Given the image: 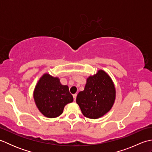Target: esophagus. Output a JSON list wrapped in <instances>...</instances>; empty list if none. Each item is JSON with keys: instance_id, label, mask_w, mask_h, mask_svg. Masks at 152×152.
<instances>
[{"instance_id": "1", "label": "esophagus", "mask_w": 152, "mask_h": 152, "mask_svg": "<svg viewBox=\"0 0 152 152\" xmlns=\"http://www.w3.org/2000/svg\"><path fill=\"white\" fill-rule=\"evenodd\" d=\"M76 96H77V94H74V95H73V98H74V101H76Z\"/></svg>"}]
</instances>
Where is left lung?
<instances>
[{
    "label": "left lung",
    "instance_id": "8db88e82",
    "mask_svg": "<svg viewBox=\"0 0 152 152\" xmlns=\"http://www.w3.org/2000/svg\"><path fill=\"white\" fill-rule=\"evenodd\" d=\"M115 89L111 78L104 71L99 70L87 79L85 89L76 97L83 115L97 119L106 114L115 101Z\"/></svg>",
    "mask_w": 152,
    "mask_h": 152
}]
</instances>
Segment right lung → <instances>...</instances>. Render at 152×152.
Segmentation results:
<instances>
[{
    "label": "right lung",
    "instance_id": "add662e5",
    "mask_svg": "<svg viewBox=\"0 0 152 152\" xmlns=\"http://www.w3.org/2000/svg\"><path fill=\"white\" fill-rule=\"evenodd\" d=\"M34 99L40 112L47 118H53L63 113L64 106L73 101L69 87L60 83L58 78L45 74L38 81Z\"/></svg>",
    "mask_w": 152,
    "mask_h": 152
}]
</instances>
